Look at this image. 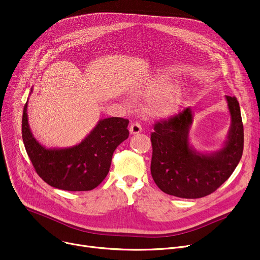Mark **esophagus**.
I'll list each match as a JSON object with an SVG mask.
<instances>
[{"mask_svg": "<svg viewBox=\"0 0 260 260\" xmlns=\"http://www.w3.org/2000/svg\"><path fill=\"white\" fill-rule=\"evenodd\" d=\"M129 132H131L132 135L139 134V133L142 132V127L138 122H134V123H132L131 126H129Z\"/></svg>", "mask_w": 260, "mask_h": 260, "instance_id": "obj_1", "label": "esophagus"}]
</instances>
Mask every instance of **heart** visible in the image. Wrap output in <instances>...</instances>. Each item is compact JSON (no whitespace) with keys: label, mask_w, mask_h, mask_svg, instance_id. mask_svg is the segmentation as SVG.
Returning a JSON list of instances; mask_svg holds the SVG:
<instances>
[{"label":"heart","mask_w":260,"mask_h":260,"mask_svg":"<svg viewBox=\"0 0 260 260\" xmlns=\"http://www.w3.org/2000/svg\"><path fill=\"white\" fill-rule=\"evenodd\" d=\"M149 95L156 99L154 102V112L160 116H170L178 111L182 102V92L174 89L173 85L165 79H158L149 83L146 87Z\"/></svg>","instance_id":"1"}]
</instances>
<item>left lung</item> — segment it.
<instances>
[{
  "instance_id": "obj_1",
  "label": "left lung",
  "mask_w": 260,
  "mask_h": 260,
  "mask_svg": "<svg viewBox=\"0 0 260 260\" xmlns=\"http://www.w3.org/2000/svg\"><path fill=\"white\" fill-rule=\"evenodd\" d=\"M225 99L232 124L223 148L216 153L200 154L189 146L193 114L188 107L155 123L151 134V173L162 192L180 198H201L215 192L234 172L243 152V124L237 99L231 95Z\"/></svg>"
}]
</instances>
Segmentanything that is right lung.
<instances>
[{"label":"right lung","instance_id":"add662e5","mask_svg":"<svg viewBox=\"0 0 260 260\" xmlns=\"http://www.w3.org/2000/svg\"><path fill=\"white\" fill-rule=\"evenodd\" d=\"M27 102L22 118V138L37 174L47 184L64 190H90L107 176L117 146L128 137V120H100L87 137L73 147L46 148L30 132Z\"/></svg>","mask_w":260,"mask_h":260}]
</instances>
